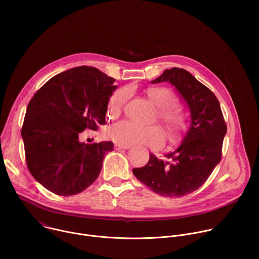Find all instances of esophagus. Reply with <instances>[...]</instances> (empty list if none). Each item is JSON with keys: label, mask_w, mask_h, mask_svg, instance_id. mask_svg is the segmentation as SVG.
Masks as SVG:
<instances>
[{"label": "esophagus", "mask_w": 259, "mask_h": 259, "mask_svg": "<svg viewBox=\"0 0 259 259\" xmlns=\"http://www.w3.org/2000/svg\"><path fill=\"white\" fill-rule=\"evenodd\" d=\"M130 145H121V144H115L114 145V149L116 150V151H120V150H128V149H130Z\"/></svg>", "instance_id": "esophagus-1"}]
</instances>
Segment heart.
Segmentation results:
<instances>
[{"label": "heart", "mask_w": 259, "mask_h": 259, "mask_svg": "<svg viewBox=\"0 0 259 259\" xmlns=\"http://www.w3.org/2000/svg\"><path fill=\"white\" fill-rule=\"evenodd\" d=\"M131 91L124 87L116 90L108 99L107 113L118 116L129 99ZM145 94L152 103L158 107V119L165 126L170 137H174L181 129L184 116L180 109L173 106L175 95L166 87H152L145 90ZM108 139L121 145L145 144L153 149H160L165 143L163 131L157 126H140L130 121H121L110 126L106 131Z\"/></svg>", "instance_id": "1"}]
</instances>
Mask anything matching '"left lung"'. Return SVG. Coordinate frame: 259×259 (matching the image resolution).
Listing matches in <instances>:
<instances>
[{"label": "left lung", "instance_id": "left-lung-1", "mask_svg": "<svg viewBox=\"0 0 259 259\" xmlns=\"http://www.w3.org/2000/svg\"><path fill=\"white\" fill-rule=\"evenodd\" d=\"M171 84L186 102L191 124L181 143L159 160L150 154L145 166L133 174L160 196L177 198L202 187L221 160L227 125L219 101L213 92L193 75L178 67L165 69L152 84Z\"/></svg>", "mask_w": 259, "mask_h": 259}]
</instances>
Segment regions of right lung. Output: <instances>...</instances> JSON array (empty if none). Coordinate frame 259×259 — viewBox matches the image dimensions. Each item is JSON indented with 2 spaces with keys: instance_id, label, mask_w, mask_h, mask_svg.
<instances>
[{
  "instance_id": "right-lung-1",
  "label": "right lung",
  "mask_w": 259,
  "mask_h": 259,
  "mask_svg": "<svg viewBox=\"0 0 259 259\" xmlns=\"http://www.w3.org/2000/svg\"><path fill=\"white\" fill-rule=\"evenodd\" d=\"M114 82L95 67H73L51 78L30 99L21 130L26 165L48 191L77 195L97 179L114 143L79 138L85 129L106 123Z\"/></svg>"
}]
</instances>
